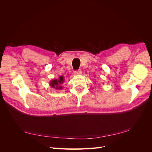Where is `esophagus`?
<instances>
[{
    "label": "esophagus",
    "mask_w": 152,
    "mask_h": 152,
    "mask_svg": "<svg viewBox=\"0 0 152 152\" xmlns=\"http://www.w3.org/2000/svg\"><path fill=\"white\" fill-rule=\"evenodd\" d=\"M81 73H82V72H81V70H75V72H74V73L75 75H79V74H81Z\"/></svg>",
    "instance_id": "1"
}]
</instances>
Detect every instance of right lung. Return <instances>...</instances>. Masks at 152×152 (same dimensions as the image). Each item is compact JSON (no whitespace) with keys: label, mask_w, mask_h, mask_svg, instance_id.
<instances>
[{"label":"right lung","mask_w":152,"mask_h":152,"mask_svg":"<svg viewBox=\"0 0 152 152\" xmlns=\"http://www.w3.org/2000/svg\"><path fill=\"white\" fill-rule=\"evenodd\" d=\"M63 82V77L62 76L59 77V79H55L53 80H51L50 82V85L53 88L55 89H62V86H61V84H62Z\"/></svg>","instance_id":"right-lung-1"}]
</instances>
